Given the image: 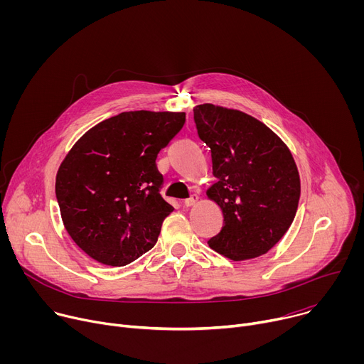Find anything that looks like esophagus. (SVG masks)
Instances as JSON below:
<instances>
[{
    "label": "esophagus",
    "mask_w": 364,
    "mask_h": 364,
    "mask_svg": "<svg viewBox=\"0 0 364 364\" xmlns=\"http://www.w3.org/2000/svg\"><path fill=\"white\" fill-rule=\"evenodd\" d=\"M198 200H200V196H198V194H191L188 198L184 200V205H186V207L196 205V204L198 203Z\"/></svg>",
    "instance_id": "obj_1"
}]
</instances>
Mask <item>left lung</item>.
Instances as JSON below:
<instances>
[{
  "instance_id": "1",
  "label": "left lung",
  "mask_w": 364,
  "mask_h": 364,
  "mask_svg": "<svg viewBox=\"0 0 364 364\" xmlns=\"http://www.w3.org/2000/svg\"><path fill=\"white\" fill-rule=\"evenodd\" d=\"M197 134L212 151L207 190L223 212V228L209 246L232 261L272 249L294 222L301 194L296 164L285 142L256 118L212 103L194 109Z\"/></svg>"
}]
</instances>
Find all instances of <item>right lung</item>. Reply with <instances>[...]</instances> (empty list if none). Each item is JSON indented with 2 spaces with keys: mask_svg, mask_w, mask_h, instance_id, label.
<instances>
[{
  "mask_svg": "<svg viewBox=\"0 0 364 364\" xmlns=\"http://www.w3.org/2000/svg\"><path fill=\"white\" fill-rule=\"evenodd\" d=\"M184 122V112H122L90 128L68 152L56 176L62 220L96 262L124 267L157 243L174 209L160 194L155 160Z\"/></svg>",
  "mask_w": 364,
  "mask_h": 364,
  "instance_id": "right-lung-1",
  "label": "right lung"
}]
</instances>
